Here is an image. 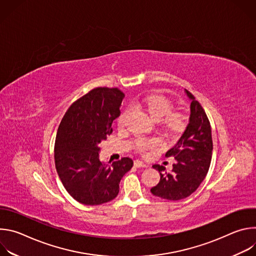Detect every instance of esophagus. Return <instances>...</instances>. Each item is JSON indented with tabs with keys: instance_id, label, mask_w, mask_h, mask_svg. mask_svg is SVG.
I'll return each instance as SVG.
<instances>
[{
	"instance_id": "34e87169",
	"label": "esophagus",
	"mask_w": 256,
	"mask_h": 256,
	"mask_svg": "<svg viewBox=\"0 0 256 256\" xmlns=\"http://www.w3.org/2000/svg\"><path fill=\"white\" fill-rule=\"evenodd\" d=\"M134 165L136 167H147V164L144 163V162L140 161V160H134Z\"/></svg>"
}]
</instances>
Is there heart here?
Masks as SVG:
<instances>
[{
	"label": "heart",
	"mask_w": 256,
	"mask_h": 256,
	"mask_svg": "<svg viewBox=\"0 0 256 256\" xmlns=\"http://www.w3.org/2000/svg\"><path fill=\"white\" fill-rule=\"evenodd\" d=\"M138 104L142 105L152 118L160 120L163 117L162 124L169 134H176L184 130L186 124V114L181 110H174L171 100H169L167 97L158 94H149L142 96L138 100ZM130 109L126 108L124 112H122L118 120V126L124 124V118ZM159 144L160 142L156 138L140 136L136 140L134 149L136 153L144 155L156 149Z\"/></svg>",
	"instance_id": "b5f03b06"
}]
</instances>
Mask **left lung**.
<instances>
[{"label":"left lung","instance_id":"obj_1","mask_svg":"<svg viewBox=\"0 0 256 256\" xmlns=\"http://www.w3.org/2000/svg\"><path fill=\"white\" fill-rule=\"evenodd\" d=\"M186 92L192 99L190 124L178 142L165 155L174 157L176 163L170 173L164 172L162 165H153L160 173V181L151 192L168 200L186 198L198 190L208 171L212 154V130L204 109L188 90Z\"/></svg>","mask_w":256,"mask_h":256}]
</instances>
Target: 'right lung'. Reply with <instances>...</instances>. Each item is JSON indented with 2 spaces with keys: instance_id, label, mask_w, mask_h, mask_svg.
Masks as SVG:
<instances>
[{
  "instance_id": "obj_1",
  "label": "right lung",
  "mask_w": 256,
  "mask_h": 256,
  "mask_svg": "<svg viewBox=\"0 0 256 256\" xmlns=\"http://www.w3.org/2000/svg\"><path fill=\"white\" fill-rule=\"evenodd\" d=\"M124 98L118 88L92 89L68 108L58 128L56 172L70 196L83 204L97 206L116 198L122 178L134 165L128 157L112 166L99 160V142L112 132Z\"/></svg>"
}]
</instances>
